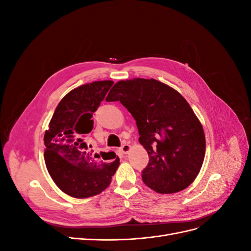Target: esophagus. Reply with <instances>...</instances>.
I'll use <instances>...</instances> for the list:
<instances>
[{
    "label": "esophagus",
    "instance_id": "1",
    "mask_svg": "<svg viewBox=\"0 0 251 251\" xmlns=\"http://www.w3.org/2000/svg\"><path fill=\"white\" fill-rule=\"evenodd\" d=\"M130 150H131V146H130V144H127V143H125L124 146L120 148V151H123L124 154H127L128 151H130Z\"/></svg>",
    "mask_w": 251,
    "mask_h": 251
}]
</instances>
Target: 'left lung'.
I'll return each mask as SVG.
<instances>
[{
  "label": "left lung",
  "mask_w": 251,
  "mask_h": 251,
  "mask_svg": "<svg viewBox=\"0 0 251 251\" xmlns=\"http://www.w3.org/2000/svg\"><path fill=\"white\" fill-rule=\"evenodd\" d=\"M132 114L148 151L144 184L159 194L183 191L198 176L205 156L203 126L178 91L154 78L119 80L105 98Z\"/></svg>",
  "instance_id": "obj_1"
}]
</instances>
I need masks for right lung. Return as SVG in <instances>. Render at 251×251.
Returning <instances> with one entry per match:
<instances>
[{
    "mask_svg": "<svg viewBox=\"0 0 251 251\" xmlns=\"http://www.w3.org/2000/svg\"><path fill=\"white\" fill-rule=\"evenodd\" d=\"M112 85V80H98L71 90L57 104L45 132L48 173L60 191L73 198L100 194L118 169L119 158L114 151L95 154L85 141L93 128V113Z\"/></svg>",
    "mask_w": 251,
    "mask_h": 251,
    "instance_id": "add662e5",
    "label": "right lung"
}]
</instances>
